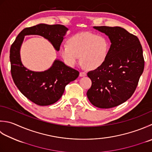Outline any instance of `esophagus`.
I'll list each match as a JSON object with an SVG mask.
<instances>
[{"label":"esophagus","instance_id":"obj_1","mask_svg":"<svg viewBox=\"0 0 152 152\" xmlns=\"http://www.w3.org/2000/svg\"><path fill=\"white\" fill-rule=\"evenodd\" d=\"M86 76V73L84 72H80V77H84Z\"/></svg>","mask_w":152,"mask_h":152}]
</instances>
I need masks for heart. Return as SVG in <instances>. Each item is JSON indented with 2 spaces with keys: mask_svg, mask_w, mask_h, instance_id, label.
<instances>
[{
  "mask_svg": "<svg viewBox=\"0 0 152 152\" xmlns=\"http://www.w3.org/2000/svg\"><path fill=\"white\" fill-rule=\"evenodd\" d=\"M68 45L60 47L61 55L64 62L74 66L80 60L88 69L96 70L105 63L110 50L108 39L91 32L78 33L68 39Z\"/></svg>",
  "mask_w": 152,
  "mask_h": 152,
  "instance_id": "heart-1",
  "label": "heart"
}]
</instances>
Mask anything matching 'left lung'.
<instances>
[{
  "label": "left lung",
  "instance_id": "8db88e82",
  "mask_svg": "<svg viewBox=\"0 0 152 152\" xmlns=\"http://www.w3.org/2000/svg\"><path fill=\"white\" fill-rule=\"evenodd\" d=\"M111 41L107 58L102 66L88 72L91 86L87 91L92 105L109 109L132 96L144 68L143 50L138 38L121 27L94 26Z\"/></svg>",
  "mask_w": 152,
  "mask_h": 152
}]
</instances>
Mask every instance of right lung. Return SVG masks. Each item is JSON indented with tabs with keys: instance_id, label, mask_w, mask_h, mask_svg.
Here are the masks:
<instances>
[{
	"instance_id": "right-lung-1",
	"label": "right lung",
	"mask_w": 152,
	"mask_h": 152,
	"mask_svg": "<svg viewBox=\"0 0 152 152\" xmlns=\"http://www.w3.org/2000/svg\"><path fill=\"white\" fill-rule=\"evenodd\" d=\"M67 30L63 25L40 23L23 29L11 45L10 61L14 84L23 96L38 105H49L57 102L63 94L65 86L78 78L80 73L59 60H55L52 66L43 72L26 68L21 61L20 53L24 36L41 35L48 39L58 51Z\"/></svg>"
}]
</instances>
